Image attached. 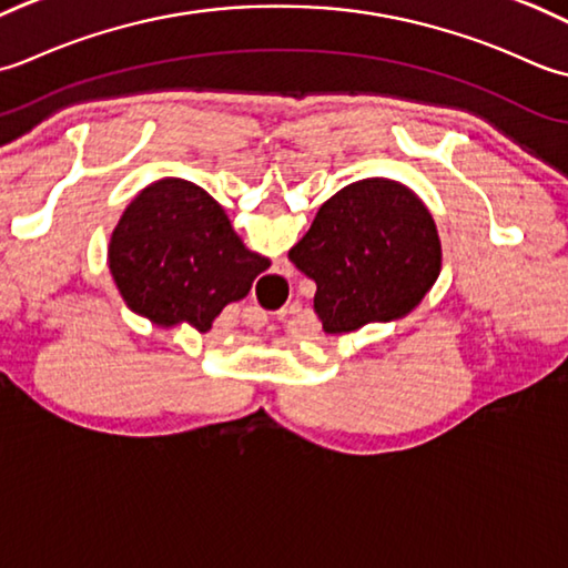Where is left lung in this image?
<instances>
[{
    "label": "left lung",
    "mask_w": 568,
    "mask_h": 568,
    "mask_svg": "<svg viewBox=\"0 0 568 568\" xmlns=\"http://www.w3.org/2000/svg\"><path fill=\"white\" fill-rule=\"evenodd\" d=\"M288 260L316 282L323 331L348 333L409 314L442 270V242L407 186L365 179L318 207Z\"/></svg>",
    "instance_id": "1"
}]
</instances>
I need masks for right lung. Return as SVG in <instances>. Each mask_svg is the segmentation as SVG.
<instances>
[{"mask_svg": "<svg viewBox=\"0 0 568 568\" xmlns=\"http://www.w3.org/2000/svg\"><path fill=\"white\" fill-rule=\"evenodd\" d=\"M267 267L242 245L223 207L181 179L139 193L110 240V270L126 306L164 326L189 321L201 333Z\"/></svg>", "mask_w": 568, "mask_h": 568, "instance_id": "add662e5", "label": "right lung"}]
</instances>
